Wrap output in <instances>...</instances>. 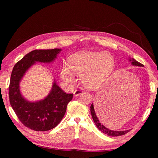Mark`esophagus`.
Listing matches in <instances>:
<instances>
[{
	"instance_id": "obj_1",
	"label": "esophagus",
	"mask_w": 158,
	"mask_h": 158,
	"mask_svg": "<svg viewBox=\"0 0 158 158\" xmlns=\"http://www.w3.org/2000/svg\"><path fill=\"white\" fill-rule=\"evenodd\" d=\"M82 93H83V91H82V90H81V89H77V90H74V96H78V95H81Z\"/></svg>"
}]
</instances>
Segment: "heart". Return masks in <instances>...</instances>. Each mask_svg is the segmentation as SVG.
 Wrapping results in <instances>:
<instances>
[{"instance_id":"1","label":"heart","mask_w":158,"mask_h":158,"mask_svg":"<svg viewBox=\"0 0 158 158\" xmlns=\"http://www.w3.org/2000/svg\"><path fill=\"white\" fill-rule=\"evenodd\" d=\"M69 66H64L61 79L66 85L75 82L74 74L80 76L82 84L90 89H97L114 70L115 60L108 52H79L69 58Z\"/></svg>"}]
</instances>
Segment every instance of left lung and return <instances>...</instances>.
<instances>
[{"mask_svg": "<svg viewBox=\"0 0 158 158\" xmlns=\"http://www.w3.org/2000/svg\"><path fill=\"white\" fill-rule=\"evenodd\" d=\"M130 61H131V63L133 65H137V66H139V67H143V65L142 64L139 63L138 61L134 59V58H132V59H130ZM103 107H105V105H103ZM104 109L105 110V108H104ZM96 111V110H95ZM90 114H91L92 118L93 119V121H94L95 124L97 127L98 128V130H100L102 132L106 134L109 136H111V137H118V136H121L125 135V134L127 133L130 130H124V131H114V130H111L108 129L107 127H106L105 126L103 125V123L100 121V119L97 118L98 117V115H96L95 109H94V106H93V103H92L91 106H90ZM98 116L97 117V116Z\"/></svg>", "mask_w": 158, "mask_h": 158, "instance_id": "obj_1", "label": "left lung"}]
</instances>
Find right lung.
Instances as JSON below:
<instances>
[{"label": "right lung", "instance_id": "obj_1", "mask_svg": "<svg viewBox=\"0 0 158 158\" xmlns=\"http://www.w3.org/2000/svg\"><path fill=\"white\" fill-rule=\"evenodd\" d=\"M60 51V49L33 50L21 58L13 68L9 86L10 105L19 121L33 130L42 132L56 127L63 119L73 94H67L55 81L49 95L44 99L29 102L21 95L20 81L28 69L36 62L52 63Z\"/></svg>", "mask_w": 158, "mask_h": 158}]
</instances>
